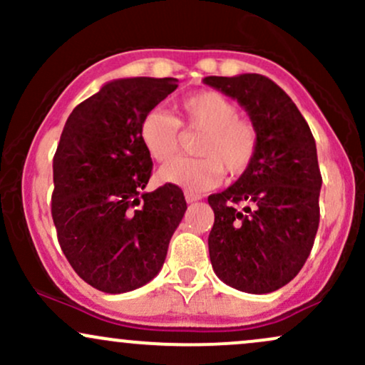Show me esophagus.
<instances>
[{
	"mask_svg": "<svg viewBox=\"0 0 365 365\" xmlns=\"http://www.w3.org/2000/svg\"><path fill=\"white\" fill-rule=\"evenodd\" d=\"M200 195L199 194H194V192H185V200L187 202H195V200H199Z\"/></svg>",
	"mask_w": 365,
	"mask_h": 365,
	"instance_id": "1",
	"label": "esophagus"
}]
</instances>
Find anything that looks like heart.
Instances as JSON below:
<instances>
[{"instance_id": "1", "label": "heart", "mask_w": 365, "mask_h": 365, "mask_svg": "<svg viewBox=\"0 0 365 365\" xmlns=\"http://www.w3.org/2000/svg\"><path fill=\"white\" fill-rule=\"evenodd\" d=\"M175 118L163 110H150L140 121V140L158 163L173 159L182 148V128L202 133L195 153L200 158L175 159L159 170V180L188 192L212 188L223 178L240 177L254 163L259 130L252 120L238 116V106L221 92L199 91L177 106Z\"/></svg>"}]
</instances>
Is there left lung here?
<instances>
[{
	"label": "left lung",
	"mask_w": 365,
	"mask_h": 365,
	"mask_svg": "<svg viewBox=\"0 0 365 365\" xmlns=\"http://www.w3.org/2000/svg\"><path fill=\"white\" fill-rule=\"evenodd\" d=\"M237 99L259 130L254 163L220 194L209 257L221 282L247 293L290 283L311 254L319 228L322 177L307 121L282 87L259 73L206 77Z\"/></svg>",
	"instance_id": "8db88e82"
}]
</instances>
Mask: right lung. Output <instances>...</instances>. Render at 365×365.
I'll return each mask as SVG.
<instances>
[{
  "mask_svg": "<svg viewBox=\"0 0 365 365\" xmlns=\"http://www.w3.org/2000/svg\"><path fill=\"white\" fill-rule=\"evenodd\" d=\"M177 87L171 77L113 81L78 104L61 132L51 216L70 266L101 292L149 283L185 215L180 187L142 192L153 159L140 140V121Z\"/></svg>",
  "mask_w": 365,
  "mask_h": 365,
  "instance_id": "right-lung-1",
  "label": "right lung"
}]
</instances>
